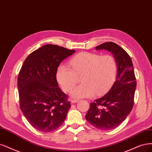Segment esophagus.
<instances>
[{"mask_svg": "<svg viewBox=\"0 0 152 152\" xmlns=\"http://www.w3.org/2000/svg\"><path fill=\"white\" fill-rule=\"evenodd\" d=\"M77 102H78L77 99H71V102L72 103H77Z\"/></svg>", "mask_w": 152, "mask_h": 152, "instance_id": "esophagus-1", "label": "esophagus"}]
</instances>
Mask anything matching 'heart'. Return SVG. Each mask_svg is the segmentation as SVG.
<instances>
[{
  "label": "heart",
  "mask_w": 152,
  "mask_h": 152,
  "mask_svg": "<svg viewBox=\"0 0 152 152\" xmlns=\"http://www.w3.org/2000/svg\"><path fill=\"white\" fill-rule=\"evenodd\" d=\"M69 66L60 64L56 71V79L66 92L75 85L77 76H82L81 85L73 88L70 95L75 98H89L105 92L115 81L118 64L111 54L82 52L69 60Z\"/></svg>",
  "instance_id": "b5f03b06"
}]
</instances>
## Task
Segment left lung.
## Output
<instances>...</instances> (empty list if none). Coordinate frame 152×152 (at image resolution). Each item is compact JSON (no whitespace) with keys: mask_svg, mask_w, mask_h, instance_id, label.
<instances>
[{"mask_svg":"<svg viewBox=\"0 0 152 152\" xmlns=\"http://www.w3.org/2000/svg\"><path fill=\"white\" fill-rule=\"evenodd\" d=\"M96 49L109 50L118 64L116 80L104 96L90 103L86 120L101 130H110L118 126L131 112L137 86L136 77L130 56L118 45L107 42Z\"/></svg>","mask_w":152,"mask_h":152,"instance_id":"left-lung-1","label":"left lung"}]
</instances>
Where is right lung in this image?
Returning a JSON list of instances; mask_svg holds the SVG:
<instances>
[{"label": "right lung", "instance_id": "add662e5", "mask_svg": "<svg viewBox=\"0 0 152 152\" xmlns=\"http://www.w3.org/2000/svg\"><path fill=\"white\" fill-rule=\"evenodd\" d=\"M75 52L46 44L31 53L22 66L18 79L20 108L39 131L53 132L66 119L71 103L58 87L56 71L61 62Z\"/></svg>", "mask_w": 152, "mask_h": 152}]
</instances>
